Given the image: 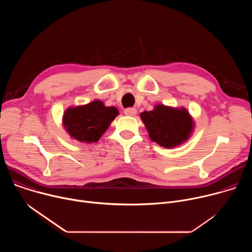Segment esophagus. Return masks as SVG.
<instances>
[{
	"mask_svg": "<svg viewBox=\"0 0 252 252\" xmlns=\"http://www.w3.org/2000/svg\"><path fill=\"white\" fill-rule=\"evenodd\" d=\"M136 113H137V111H136V109H134V107H128V109L125 110V115L128 116V117H134L136 115Z\"/></svg>",
	"mask_w": 252,
	"mask_h": 252,
	"instance_id": "obj_1",
	"label": "esophagus"
}]
</instances>
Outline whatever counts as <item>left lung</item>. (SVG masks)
I'll return each instance as SVG.
<instances>
[{
  "label": "left lung",
  "instance_id": "8db88e82",
  "mask_svg": "<svg viewBox=\"0 0 252 252\" xmlns=\"http://www.w3.org/2000/svg\"><path fill=\"white\" fill-rule=\"evenodd\" d=\"M140 119L150 138L160 147L172 149L183 145L192 134L194 121L186 107L156 104L153 111H145Z\"/></svg>",
  "mask_w": 252,
  "mask_h": 252
}]
</instances>
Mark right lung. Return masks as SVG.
<instances>
[{"mask_svg":"<svg viewBox=\"0 0 252 252\" xmlns=\"http://www.w3.org/2000/svg\"><path fill=\"white\" fill-rule=\"evenodd\" d=\"M115 106H105L99 99L83 105L68 106L63 116V126L71 138L96 142L118 117Z\"/></svg>","mask_w":252,"mask_h":252,"instance_id":"add662e5","label":"right lung"}]
</instances>
